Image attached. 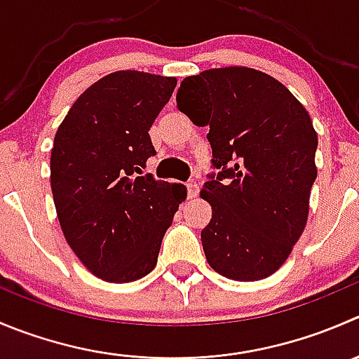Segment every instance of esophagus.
Returning a JSON list of instances; mask_svg holds the SVG:
<instances>
[{
  "instance_id": "obj_1",
  "label": "esophagus",
  "mask_w": 359,
  "mask_h": 359,
  "mask_svg": "<svg viewBox=\"0 0 359 359\" xmlns=\"http://www.w3.org/2000/svg\"><path fill=\"white\" fill-rule=\"evenodd\" d=\"M186 186H187V194H189V198H196L198 193H200V184H198L196 180H187Z\"/></svg>"
}]
</instances>
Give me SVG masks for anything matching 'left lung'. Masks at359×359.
<instances>
[{"instance_id": "1", "label": "left lung", "mask_w": 359, "mask_h": 359, "mask_svg": "<svg viewBox=\"0 0 359 359\" xmlns=\"http://www.w3.org/2000/svg\"><path fill=\"white\" fill-rule=\"evenodd\" d=\"M177 107L208 126L212 165L201 198L212 219L201 229L208 264L240 283L276 273L304 233L318 177V133L284 83L245 66L186 76Z\"/></svg>"}]
</instances>
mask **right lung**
<instances>
[{
  "label": "right lung",
  "mask_w": 359,
  "mask_h": 359,
  "mask_svg": "<svg viewBox=\"0 0 359 359\" xmlns=\"http://www.w3.org/2000/svg\"><path fill=\"white\" fill-rule=\"evenodd\" d=\"M175 86V76L109 73L76 98L54 137L50 187L62 235L107 283H133L154 270L187 196L182 184L142 175L156 154L149 130Z\"/></svg>",
  "instance_id": "obj_1"
}]
</instances>
